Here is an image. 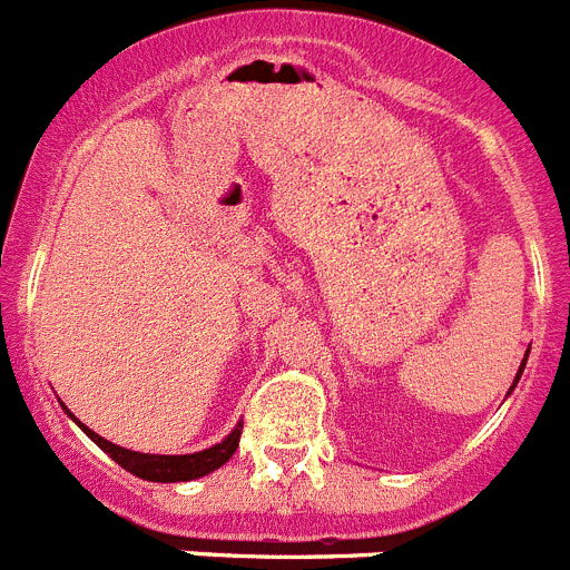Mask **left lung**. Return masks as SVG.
<instances>
[{
    "mask_svg": "<svg viewBox=\"0 0 570 570\" xmlns=\"http://www.w3.org/2000/svg\"><path fill=\"white\" fill-rule=\"evenodd\" d=\"M525 360H528V354H525ZM525 360H522V365H520V371H517V380H513V385H511V387H517V382H520V376H522V371H525ZM508 394H511V391H508Z\"/></svg>",
    "mask_w": 570,
    "mask_h": 570,
    "instance_id": "1",
    "label": "left lung"
}]
</instances>
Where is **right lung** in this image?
<instances>
[{
    "label": "right lung",
    "mask_w": 570,
    "mask_h": 570,
    "mask_svg": "<svg viewBox=\"0 0 570 570\" xmlns=\"http://www.w3.org/2000/svg\"><path fill=\"white\" fill-rule=\"evenodd\" d=\"M65 414L77 422L85 434L97 442V445L102 448L105 454H108L116 465H122L125 471H130L134 476L148 482H190V480H199V476H208L210 471L223 468L225 462L234 456V451L239 448V434H242V422H236V428L225 436L223 442H216V445L205 448V451H196V454H174V456L139 454V451H128V448L122 445H114V442H108L105 436H99L97 431H90L85 422H79L77 416L70 414L68 407H65Z\"/></svg>",
    "instance_id": "right-lung-1"
}]
</instances>
